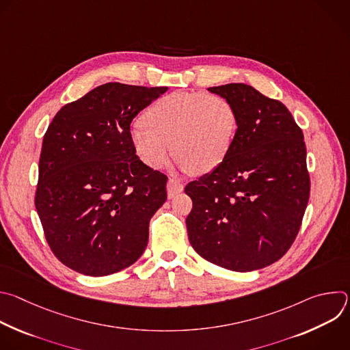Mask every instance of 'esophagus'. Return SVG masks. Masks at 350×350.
<instances>
[{
    "label": "esophagus",
    "instance_id": "34e87169",
    "mask_svg": "<svg viewBox=\"0 0 350 350\" xmlns=\"http://www.w3.org/2000/svg\"><path fill=\"white\" fill-rule=\"evenodd\" d=\"M166 188H167V196H169V198H173V196H176L177 193L183 192L184 185H183V183H180V181H177V180L169 178Z\"/></svg>",
    "mask_w": 350,
    "mask_h": 350
}]
</instances>
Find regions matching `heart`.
<instances>
[{
	"label": "heart",
	"instance_id": "obj_1",
	"mask_svg": "<svg viewBox=\"0 0 350 350\" xmlns=\"http://www.w3.org/2000/svg\"><path fill=\"white\" fill-rule=\"evenodd\" d=\"M142 123L129 134L137 158L158 170L166 165L172 148L180 169L193 174L217 169L237 131V115L228 99L205 92H170L146 109Z\"/></svg>",
	"mask_w": 350,
	"mask_h": 350
}]
</instances>
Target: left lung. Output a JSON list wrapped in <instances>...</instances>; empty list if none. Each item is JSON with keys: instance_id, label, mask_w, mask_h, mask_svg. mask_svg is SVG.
Masks as SVG:
<instances>
[{"instance_id": "obj_1", "label": "left lung", "mask_w": 350, "mask_h": 350, "mask_svg": "<svg viewBox=\"0 0 350 350\" xmlns=\"http://www.w3.org/2000/svg\"><path fill=\"white\" fill-rule=\"evenodd\" d=\"M208 90L228 99L237 131L223 163L184 189L188 238L213 265L259 270L286 254L302 224L310 193L304 133L284 104L252 85Z\"/></svg>"}]
</instances>
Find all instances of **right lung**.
<instances>
[{
  "mask_svg": "<svg viewBox=\"0 0 350 350\" xmlns=\"http://www.w3.org/2000/svg\"><path fill=\"white\" fill-rule=\"evenodd\" d=\"M166 91L107 83L48 126L34 204L49 247L69 269L109 275L144 254L167 177L137 158L129 134L133 119Z\"/></svg>",
  "mask_w": 350,
  "mask_h": 350,
  "instance_id": "right-lung-1",
  "label": "right lung"
}]
</instances>
